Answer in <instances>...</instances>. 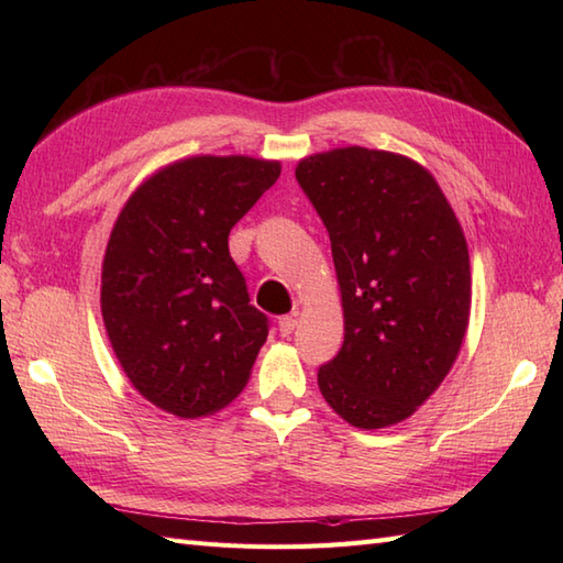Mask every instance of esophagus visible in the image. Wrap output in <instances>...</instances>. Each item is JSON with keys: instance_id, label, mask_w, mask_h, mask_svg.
Returning a JSON list of instances; mask_svg holds the SVG:
<instances>
[{"instance_id": "esophagus-1", "label": "esophagus", "mask_w": 563, "mask_h": 563, "mask_svg": "<svg viewBox=\"0 0 563 563\" xmlns=\"http://www.w3.org/2000/svg\"><path fill=\"white\" fill-rule=\"evenodd\" d=\"M295 327H297V319H295V317H283V319L278 321L280 336H290V333L295 331Z\"/></svg>"}]
</instances>
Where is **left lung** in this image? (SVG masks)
Returning <instances> with one entry per match:
<instances>
[{"label":"left lung","mask_w":563,"mask_h":563,"mask_svg":"<svg viewBox=\"0 0 563 563\" xmlns=\"http://www.w3.org/2000/svg\"><path fill=\"white\" fill-rule=\"evenodd\" d=\"M295 176L329 232L343 305V345L319 367V389L355 428L399 423L445 379L470 324L460 220L404 154L339 147Z\"/></svg>","instance_id":"1"}]
</instances>
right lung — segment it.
<instances>
[{"label": "right lung", "instance_id": "add662e5", "mask_svg": "<svg viewBox=\"0 0 563 563\" xmlns=\"http://www.w3.org/2000/svg\"><path fill=\"white\" fill-rule=\"evenodd\" d=\"M278 176L280 162L200 154L152 174L118 214L103 324L128 379L166 413L210 416L246 387L268 317L249 305L227 236Z\"/></svg>", "mask_w": 563, "mask_h": 563}]
</instances>
